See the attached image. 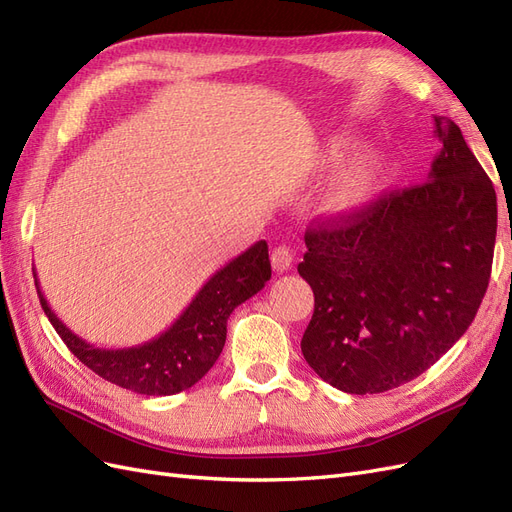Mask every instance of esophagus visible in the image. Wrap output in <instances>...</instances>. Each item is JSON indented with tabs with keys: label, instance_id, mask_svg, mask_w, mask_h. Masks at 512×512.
Listing matches in <instances>:
<instances>
[{
	"label": "esophagus",
	"instance_id": "34e87169",
	"mask_svg": "<svg viewBox=\"0 0 512 512\" xmlns=\"http://www.w3.org/2000/svg\"><path fill=\"white\" fill-rule=\"evenodd\" d=\"M292 260H294V256H292V250H290L288 245H277L275 250L271 252V265H273V269H275L277 273L290 271Z\"/></svg>",
	"mask_w": 512,
	"mask_h": 512
}]
</instances>
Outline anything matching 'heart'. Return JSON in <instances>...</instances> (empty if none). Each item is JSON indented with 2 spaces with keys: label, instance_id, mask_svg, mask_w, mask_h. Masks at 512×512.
I'll return each instance as SVG.
<instances>
[{
  "label": "heart",
  "instance_id": "heart-1",
  "mask_svg": "<svg viewBox=\"0 0 512 512\" xmlns=\"http://www.w3.org/2000/svg\"><path fill=\"white\" fill-rule=\"evenodd\" d=\"M342 151V147L331 149L327 162L337 164L339 158H342ZM380 177L382 162L374 153H363V156L354 158L350 164L344 166L342 173L335 179L333 188L327 196V207L335 213H346L365 205L369 196L378 188Z\"/></svg>",
  "mask_w": 512,
  "mask_h": 512
}]
</instances>
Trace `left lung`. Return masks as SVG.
<instances>
[{
	"mask_svg": "<svg viewBox=\"0 0 512 512\" xmlns=\"http://www.w3.org/2000/svg\"><path fill=\"white\" fill-rule=\"evenodd\" d=\"M429 181L305 232L299 275L314 290L305 361L335 389L367 395L418 378L468 331L483 301L498 200L455 121Z\"/></svg>",
	"mask_w": 512,
	"mask_h": 512,
	"instance_id": "8db88e82",
	"label": "left lung"
}]
</instances>
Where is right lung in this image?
Wrapping results in <instances>:
<instances>
[{"label":"right lung","mask_w":512,"mask_h":512,"mask_svg":"<svg viewBox=\"0 0 512 512\" xmlns=\"http://www.w3.org/2000/svg\"><path fill=\"white\" fill-rule=\"evenodd\" d=\"M36 277V275H34ZM271 280L267 241L254 243L215 271L183 314L158 337L132 348H96L72 333L46 303L36 280L40 305L70 352L91 371L138 395H175L190 389L218 361L226 344V322Z\"/></svg>","instance_id":"add662e5"}]
</instances>
